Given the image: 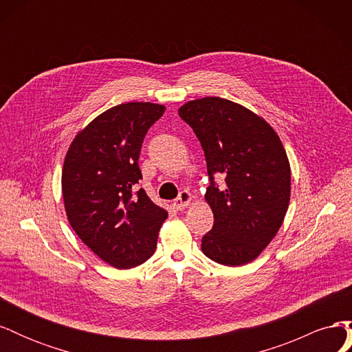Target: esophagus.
Instances as JSON below:
<instances>
[{
    "instance_id": "34e87169",
    "label": "esophagus",
    "mask_w": 352,
    "mask_h": 352,
    "mask_svg": "<svg viewBox=\"0 0 352 352\" xmlns=\"http://www.w3.org/2000/svg\"><path fill=\"white\" fill-rule=\"evenodd\" d=\"M190 201H192V195H190V192H188V190H182V192L179 194V197L173 201V207L176 210H184L190 204Z\"/></svg>"
}]
</instances>
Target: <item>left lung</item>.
Returning a JSON list of instances; mask_svg holds the SVG:
<instances>
[{
	"instance_id": "left-lung-1",
	"label": "left lung",
	"mask_w": 352,
	"mask_h": 352,
	"mask_svg": "<svg viewBox=\"0 0 352 352\" xmlns=\"http://www.w3.org/2000/svg\"><path fill=\"white\" fill-rule=\"evenodd\" d=\"M206 154V201L214 225L201 242L223 265L255 260L280 229L291 198V167L278 133L263 117L233 101L206 97L179 109ZM214 175L226 177L219 188Z\"/></svg>"
}]
</instances>
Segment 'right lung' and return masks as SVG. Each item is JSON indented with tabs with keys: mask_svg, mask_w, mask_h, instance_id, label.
<instances>
[{
	"mask_svg": "<svg viewBox=\"0 0 352 352\" xmlns=\"http://www.w3.org/2000/svg\"><path fill=\"white\" fill-rule=\"evenodd\" d=\"M164 110L153 102L116 105L74 136L65 158L61 188L70 226L116 269L150 258L167 219L142 188L136 190L144 138Z\"/></svg>",
	"mask_w": 352,
	"mask_h": 352,
	"instance_id": "add662e5",
	"label": "right lung"
}]
</instances>
